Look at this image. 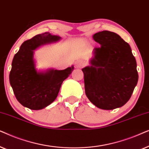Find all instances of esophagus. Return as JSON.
I'll return each mask as SVG.
<instances>
[{
  "mask_svg": "<svg viewBox=\"0 0 149 149\" xmlns=\"http://www.w3.org/2000/svg\"><path fill=\"white\" fill-rule=\"evenodd\" d=\"M84 66H85L84 62H83L82 61H77V62L74 63V66L75 68H81Z\"/></svg>",
  "mask_w": 149,
  "mask_h": 149,
  "instance_id": "esophagus-1",
  "label": "esophagus"
}]
</instances>
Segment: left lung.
Listing matches in <instances>:
<instances>
[{"label": "left lung", "mask_w": 149, "mask_h": 149, "mask_svg": "<svg viewBox=\"0 0 149 149\" xmlns=\"http://www.w3.org/2000/svg\"><path fill=\"white\" fill-rule=\"evenodd\" d=\"M100 47L94 48L84 73L85 94L95 107L113 110L123 107L138 83L136 59L130 45L115 32L104 30L93 35Z\"/></svg>", "instance_id": "8db88e82"}]
</instances>
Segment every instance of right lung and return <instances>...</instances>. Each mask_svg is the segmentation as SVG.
Returning <instances> with one entry per match:
<instances>
[{"label": "right lung", "instance_id": "add662e5", "mask_svg": "<svg viewBox=\"0 0 149 149\" xmlns=\"http://www.w3.org/2000/svg\"><path fill=\"white\" fill-rule=\"evenodd\" d=\"M61 37L49 32L38 34L24 41L12 61L9 81L18 102L31 110H40L51 104L58 96L62 82L74 66L64 70H37L34 52L45 45L59 41Z\"/></svg>", "mask_w": 149, "mask_h": 149}]
</instances>
